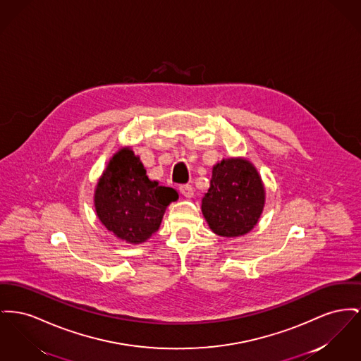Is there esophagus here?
<instances>
[{"label":"esophagus","mask_w":361,"mask_h":361,"mask_svg":"<svg viewBox=\"0 0 361 361\" xmlns=\"http://www.w3.org/2000/svg\"><path fill=\"white\" fill-rule=\"evenodd\" d=\"M180 192L185 196V197H192L193 196V187H192L191 184H183V185H180Z\"/></svg>","instance_id":"34e87169"}]
</instances>
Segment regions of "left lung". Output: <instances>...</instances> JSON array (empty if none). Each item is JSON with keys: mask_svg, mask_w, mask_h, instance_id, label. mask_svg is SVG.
<instances>
[{"mask_svg": "<svg viewBox=\"0 0 361 361\" xmlns=\"http://www.w3.org/2000/svg\"><path fill=\"white\" fill-rule=\"evenodd\" d=\"M264 206L260 176L245 159H224L212 169L202 212L212 232L235 237L254 229Z\"/></svg>", "mask_w": 361, "mask_h": 361, "instance_id": "1", "label": "left lung"}]
</instances>
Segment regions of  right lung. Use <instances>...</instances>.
<instances>
[{
  "label": "right lung",
  "instance_id": "add662e5",
  "mask_svg": "<svg viewBox=\"0 0 361 361\" xmlns=\"http://www.w3.org/2000/svg\"><path fill=\"white\" fill-rule=\"evenodd\" d=\"M178 199L170 187L151 181L140 158L120 149L109 162L95 191V210L107 231L130 244L157 232L169 203Z\"/></svg>",
  "mask_w": 361,
  "mask_h": 361
}]
</instances>
